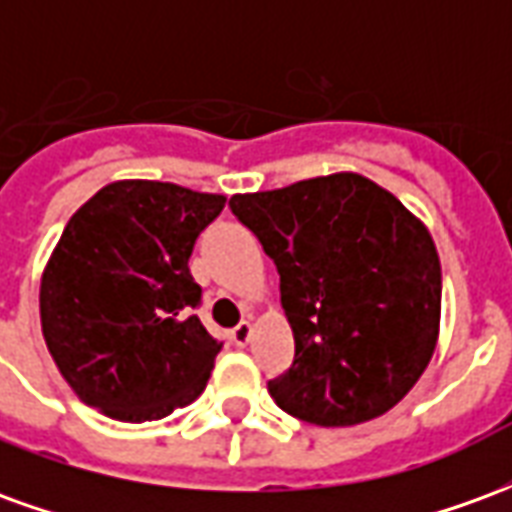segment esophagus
<instances>
[{
  "label": "esophagus",
  "mask_w": 512,
  "mask_h": 512,
  "mask_svg": "<svg viewBox=\"0 0 512 512\" xmlns=\"http://www.w3.org/2000/svg\"><path fill=\"white\" fill-rule=\"evenodd\" d=\"M249 337H252V323L249 321H241L238 326H235L233 332H230V340H233L238 348H244V345L249 343Z\"/></svg>",
  "instance_id": "esophagus-1"
}]
</instances>
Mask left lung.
I'll list each match as a JSON object with an SVG mask.
<instances>
[{
  "label": "left lung",
  "instance_id": "left-lung-1",
  "mask_svg": "<svg viewBox=\"0 0 512 512\" xmlns=\"http://www.w3.org/2000/svg\"><path fill=\"white\" fill-rule=\"evenodd\" d=\"M279 274L296 354L268 381L293 417L345 428L386 414L425 373L441 266L425 224L373 180L340 172L230 197Z\"/></svg>",
  "mask_w": 512,
  "mask_h": 512
}]
</instances>
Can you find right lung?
<instances>
[{"mask_svg":"<svg viewBox=\"0 0 512 512\" xmlns=\"http://www.w3.org/2000/svg\"><path fill=\"white\" fill-rule=\"evenodd\" d=\"M222 194L117 180L65 224L40 282L49 354L87 406L150 422L197 400L222 351L194 310L189 271Z\"/></svg>","mask_w":512,"mask_h":512,"instance_id":"add662e5","label":"right lung"}]
</instances>
